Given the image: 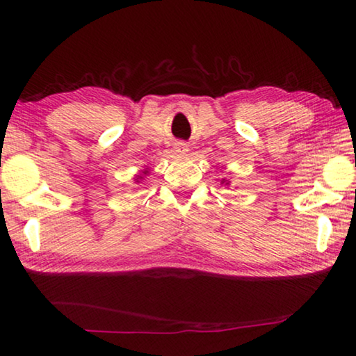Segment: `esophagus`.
Returning <instances> with one entry per match:
<instances>
[{"instance_id":"1","label":"esophagus","mask_w":356,"mask_h":356,"mask_svg":"<svg viewBox=\"0 0 356 356\" xmlns=\"http://www.w3.org/2000/svg\"><path fill=\"white\" fill-rule=\"evenodd\" d=\"M174 149H176L177 154H186V152H188V144L176 143V146H174Z\"/></svg>"}]
</instances>
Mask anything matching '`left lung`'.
Returning <instances> with one entry per match:
<instances>
[{
    "label": "left lung",
    "instance_id": "1",
    "mask_svg": "<svg viewBox=\"0 0 356 356\" xmlns=\"http://www.w3.org/2000/svg\"><path fill=\"white\" fill-rule=\"evenodd\" d=\"M221 184H225V179H222V180H221ZM226 185H227V182H226Z\"/></svg>",
    "mask_w": 356,
    "mask_h": 356
}]
</instances>
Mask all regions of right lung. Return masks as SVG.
I'll return each instance as SVG.
<instances>
[{"mask_svg":"<svg viewBox=\"0 0 356 356\" xmlns=\"http://www.w3.org/2000/svg\"><path fill=\"white\" fill-rule=\"evenodd\" d=\"M146 172H147V171H144V174H146Z\"/></svg>","mask_w":356,"mask_h":356,"instance_id":"obj_1","label":"right lung"}]
</instances>
